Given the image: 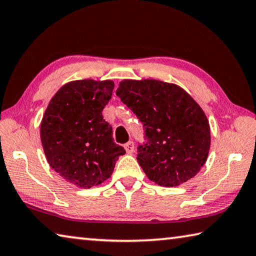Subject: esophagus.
<instances>
[{"label": "esophagus", "instance_id": "esophagus-1", "mask_svg": "<svg viewBox=\"0 0 256 256\" xmlns=\"http://www.w3.org/2000/svg\"><path fill=\"white\" fill-rule=\"evenodd\" d=\"M124 148H125V150H126V152H128V154H132L133 151H134V148H136V146H134L133 141H128V144H125Z\"/></svg>", "mask_w": 256, "mask_h": 256}]
</instances>
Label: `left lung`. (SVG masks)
Returning a JSON list of instances; mask_svg holds the SVG:
<instances>
[{"label": "left lung", "instance_id": "left-lung-1", "mask_svg": "<svg viewBox=\"0 0 256 256\" xmlns=\"http://www.w3.org/2000/svg\"><path fill=\"white\" fill-rule=\"evenodd\" d=\"M116 94L144 123L146 144L138 146L136 159L150 180L172 188L200 172L210 150V125L183 88L154 79L123 80Z\"/></svg>", "mask_w": 256, "mask_h": 256}]
</instances>
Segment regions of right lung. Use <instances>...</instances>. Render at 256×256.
Masks as SVG:
<instances>
[{
	"label": "right lung",
	"mask_w": 256,
	"mask_h": 256,
	"mask_svg": "<svg viewBox=\"0 0 256 256\" xmlns=\"http://www.w3.org/2000/svg\"><path fill=\"white\" fill-rule=\"evenodd\" d=\"M112 89V80L68 82L42 116L40 140L47 162L66 182L82 188L110 178L118 156L125 154L102 112Z\"/></svg>",
	"instance_id": "add662e5"
}]
</instances>
